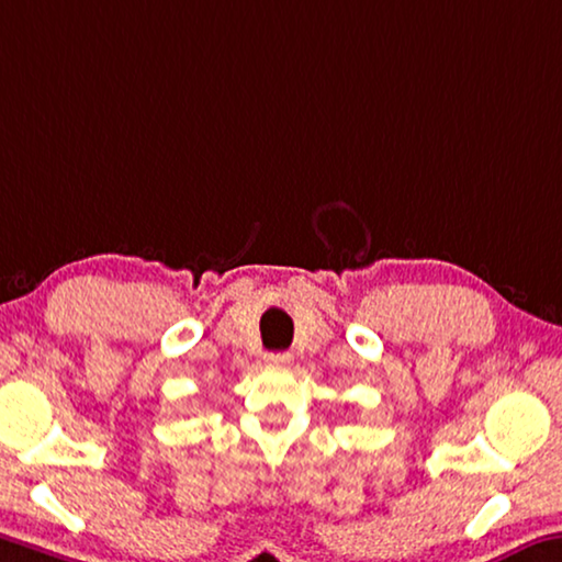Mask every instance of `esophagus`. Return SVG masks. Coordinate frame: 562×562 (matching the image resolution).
<instances>
[{
  "label": "esophagus",
  "instance_id": "34e87169",
  "mask_svg": "<svg viewBox=\"0 0 562 562\" xmlns=\"http://www.w3.org/2000/svg\"><path fill=\"white\" fill-rule=\"evenodd\" d=\"M267 362L278 364V368H284V364L292 362V355L290 352H270L267 355Z\"/></svg>",
  "mask_w": 562,
  "mask_h": 562
}]
</instances>
